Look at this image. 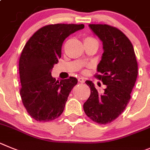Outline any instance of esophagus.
Returning a JSON list of instances; mask_svg holds the SVG:
<instances>
[{
	"label": "esophagus",
	"mask_w": 150,
	"mask_h": 150,
	"mask_svg": "<svg viewBox=\"0 0 150 150\" xmlns=\"http://www.w3.org/2000/svg\"><path fill=\"white\" fill-rule=\"evenodd\" d=\"M78 81L80 82V83H84V78H82V77H79V78H78Z\"/></svg>",
	"instance_id": "34e87169"
}]
</instances>
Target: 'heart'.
I'll return each instance as SVG.
<instances>
[{
	"mask_svg": "<svg viewBox=\"0 0 150 150\" xmlns=\"http://www.w3.org/2000/svg\"><path fill=\"white\" fill-rule=\"evenodd\" d=\"M95 40V39L92 38V37H87V38H85L84 40Z\"/></svg>",
	"mask_w": 150,
	"mask_h": 150,
	"instance_id": "obj_1",
	"label": "heart"
}]
</instances>
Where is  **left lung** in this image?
<instances>
[{"label":"left lung","mask_w":150,"mask_h":150,"mask_svg":"<svg viewBox=\"0 0 150 150\" xmlns=\"http://www.w3.org/2000/svg\"><path fill=\"white\" fill-rule=\"evenodd\" d=\"M89 27L102 42L104 53L95 77L106 88L100 93L91 81H86L90 96L83 110L93 121L105 125L120 115L129 102L137 80V63L132 42L121 30L108 25Z\"/></svg>","instance_id":"left-lung-1"}]
</instances>
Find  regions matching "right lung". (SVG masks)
Listing matches in <instances>:
<instances>
[{
	"instance_id": "1",
	"label": "right lung",
	"mask_w": 150,
	"mask_h": 150,
	"mask_svg": "<svg viewBox=\"0 0 150 150\" xmlns=\"http://www.w3.org/2000/svg\"><path fill=\"white\" fill-rule=\"evenodd\" d=\"M84 28L83 24L48 25L29 39L19 59L20 95L30 116L48 122L60 117L69 93L78 83L76 78L56 81L52 69L61 57L63 41Z\"/></svg>"
}]
</instances>
